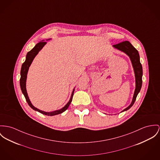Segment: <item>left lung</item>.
Masks as SVG:
<instances>
[{"label":"left lung","instance_id":"1","mask_svg":"<svg viewBox=\"0 0 160 160\" xmlns=\"http://www.w3.org/2000/svg\"><path fill=\"white\" fill-rule=\"evenodd\" d=\"M112 47L116 49L123 52L129 57L132 62L134 72H135V92L133 94L132 103L128 107H127L126 108H125L121 112H122L125 111L129 110L133 106V105L135 102L136 97L141 90V88L142 86V67L140 62L139 55L138 51L136 49L129 41H123L118 44L113 45Z\"/></svg>","mask_w":160,"mask_h":160}]
</instances>
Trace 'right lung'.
I'll list each match as a JSON object with an SVG mask.
<instances>
[{"instance_id": "obj_1", "label": "right lung", "mask_w": 160, "mask_h": 160, "mask_svg": "<svg viewBox=\"0 0 160 160\" xmlns=\"http://www.w3.org/2000/svg\"><path fill=\"white\" fill-rule=\"evenodd\" d=\"M47 42H44V41H41L38 42V44H36V46L31 50L30 52H28L27 53L26 55V58H25V61L22 64V67H21V78H20V86H21V89L22 91V94L24 96L25 98L26 99V101L27 102L28 105L35 111H37L39 112L40 113L44 114V115H47V116H55V115H57L59 114H61L62 112L65 111L68 109V108L69 107V105L71 104V102H72V98H73V95H74V89H73V91L72 92L70 100H69V102L67 103V104L63 107L62 109H60L58 110L53 111L52 112H46L44 111L40 110L39 109H38L36 107H35L31 103L29 98L28 96L27 92V89H26V80H27V73H28V71L29 69V67L30 66L32 62H33V59L35 58V57L37 56V54L38 53V52L42 49V48L46 45Z\"/></svg>"}]
</instances>
